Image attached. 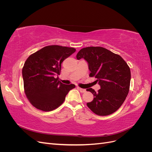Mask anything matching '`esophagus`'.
<instances>
[{
    "mask_svg": "<svg viewBox=\"0 0 152 152\" xmlns=\"http://www.w3.org/2000/svg\"><path fill=\"white\" fill-rule=\"evenodd\" d=\"M77 89H79L80 91V92H81V93H85V92L86 91V90L85 89L80 88V87H77Z\"/></svg>",
    "mask_w": 152,
    "mask_h": 152,
    "instance_id": "1",
    "label": "esophagus"
}]
</instances>
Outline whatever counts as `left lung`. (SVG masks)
I'll return each mask as SVG.
<instances>
[{"label":"left lung","instance_id":"1","mask_svg":"<svg viewBox=\"0 0 152 152\" xmlns=\"http://www.w3.org/2000/svg\"><path fill=\"white\" fill-rule=\"evenodd\" d=\"M84 58L88 63L89 77H94L101 89L98 93L87 89L94 96L87 105L92 112L106 116L116 112L121 107L129 91L131 70L118 54L102 47H87L80 49L77 59Z\"/></svg>","mask_w":152,"mask_h":152}]
</instances>
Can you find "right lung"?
I'll return each mask as SVG.
<instances>
[{
  "mask_svg": "<svg viewBox=\"0 0 152 152\" xmlns=\"http://www.w3.org/2000/svg\"><path fill=\"white\" fill-rule=\"evenodd\" d=\"M73 48L48 45L31 54L22 69L24 91L27 99L36 108L49 112L59 107L74 84L59 81L61 63L75 52Z\"/></svg>",
  "mask_w": 152,
  "mask_h": 152,
  "instance_id": "add662e5",
  "label": "right lung"
}]
</instances>
